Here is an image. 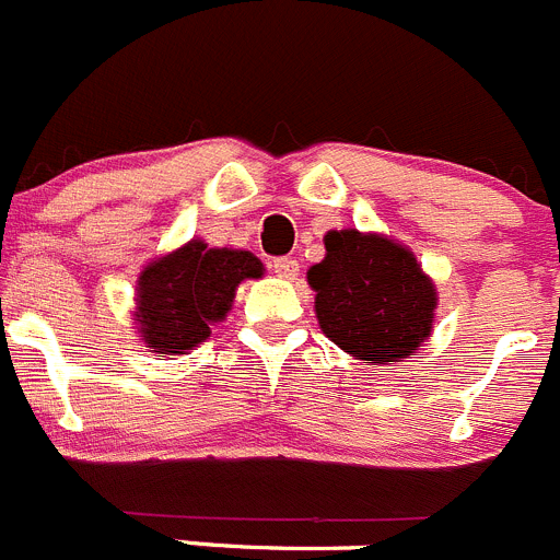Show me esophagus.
<instances>
[{
	"label": "esophagus",
	"instance_id": "1",
	"mask_svg": "<svg viewBox=\"0 0 560 560\" xmlns=\"http://www.w3.org/2000/svg\"><path fill=\"white\" fill-rule=\"evenodd\" d=\"M271 269H275L277 277H283V280H296V275H300V264L294 258H275L271 260Z\"/></svg>",
	"mask_w": 560,
	"mask_h": 560
}]
</instances>
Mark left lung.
<instances>
[{
  "label": "left lung",
  "mask_w": 560,
  "mask_h": 560,
  "mask_svg": "<svg viewBox=\"0 0 560 560\" xmlns=\"http://www.w3.org/2000/svg\"><path fill=\"white\" fill-rule=\"evenodd\" d=\"M324 249L307 269L322 332L354 360L404 363L434 329V280L385 233L327 231Z\"/></svg>",
  "instance_id": "8db88e82"
}]
</instances>
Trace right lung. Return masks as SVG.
<instances>
[{"instance_id":"add662e5","label":"right lung","mask_w":560,"mask_h":560,"mask_svg":"<svg viewBox=\"0 0 560 560\" xmlns=\"http://www.w3.org/2000/svg\"><path fill=\"white\" fill-rule=\"evenodd\" d=\"M264 277V264L249 249L209 247L191 238L142 266L135 291L137 338L153 354H186L225 322L236 289Z\"/></svg>"}]
</instances>
